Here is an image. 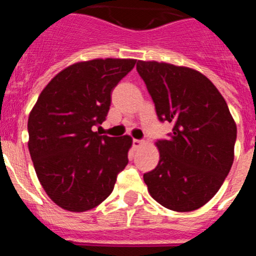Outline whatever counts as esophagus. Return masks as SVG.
<instances>
[{"label": "esophagus", "instance_id": "esophagus-1", "mask_svg": "<svg viewBox=\"0 0 256 256\" xmlns=\"http://www.w3.org/2000/svg\"><path fill=\"white\" fill-rule=\"evenodd\" d=\"M144 140H140V139H133V146L134 148H139L140 146H143Z\"/></svg>", "mask_w": 256, "mask_h": 256}]
</instances>
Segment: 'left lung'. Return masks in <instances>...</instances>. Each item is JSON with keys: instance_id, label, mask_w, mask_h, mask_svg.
<instances>
[{"instance_id": "left-lung-1", "label": "left lung", "mask_w": 256, "mask_h": 256, "mask_svg": "<svg viewBox=\"0 0 256 256\" xmlns=\"http://www.w3.org/2000/svg\"><path fill=\"white\" fill-rule=\"evenodd\" d=\"M160 122L174 124L159 139L160 160L144 174L150 194L162 206L190 212L218 192L234 160L236 126L226 102L204 75L166 62H136Z\"/></svg>"}]
</instances>
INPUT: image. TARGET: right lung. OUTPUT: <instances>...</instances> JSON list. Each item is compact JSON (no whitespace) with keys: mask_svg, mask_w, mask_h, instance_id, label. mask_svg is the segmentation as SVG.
Listing matches in <instances>:
<instances>
[{"mask_svg":"<svg viewBox=\"0 0 256 256\" xmlns=\"http://www.w3.org/2000/svg\"><path fill=\"white\" fill-rule=\"evenodd\" d=\"M133 59H94L60 71L39 94L28 120L32 162L46 194L71 212L98 206L128 164L132 138L101 136L110 94Z\"/></svg>","mask_w":256,"mask_h":256,"instance_id":"add662e5","label":"right lung"}]
</instances>
